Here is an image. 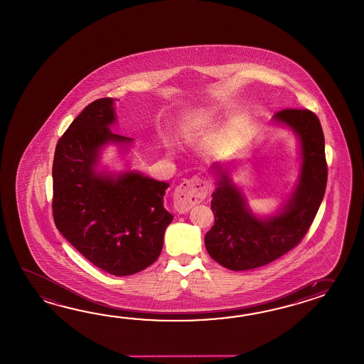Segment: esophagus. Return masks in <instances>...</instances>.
I'll return each instance as SVG.
<instances>
[{"instance_id":"obj_1","label":"esophagus","mask_w":364,"mask_h":364,"mask_svg":"<svg viewBox=\"0 0 364 364\" xmlns=\"http://www.w3.org/2000/svg\"><path fill=\"white\" fill-rule=\"evenodd\" d=\"M209 192V186L205 180L198 176L184 180L180 186L175 189L173 202L175 209L178 213H186L193 208L196 203L201 202Z\"/></svg>"}]
</instances>
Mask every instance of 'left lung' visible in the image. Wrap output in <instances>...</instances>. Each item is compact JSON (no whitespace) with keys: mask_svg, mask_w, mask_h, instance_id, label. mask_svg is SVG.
I'll return each mask as SVG.
<instances>
[{"mask_svg":"<svg viewBox=\"0 0 364 364\" xmlns=\"http://www.w3.org/2000/svg\"><path fill=\"white\" fill-rule=\"evenodd\" d=\"M274 120L298 133L303 155L299 184L282 213L256 218L226 173L211 194L215 219L205 235V245L211 259L235 272L264 267L295 248L307 234L325 193L328 164L318 117L309 109L284 108L275 113Z\"/></svg>","mask_w":364,"mask_h":364,"instance_id":"obj_1","label":"left lung"}]
</instances>
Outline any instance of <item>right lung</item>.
Listing matches in <instances>:
<instances>
[{"label": "right lung", "instance_id": "obj_1", "mask_svg": "<svg viewBox=\"0 0 364 364\" xmlns=\"http://www.w3.org/2000/svg\"><path fill=\"white\" fill-rule=\"evenodd\" d=\"M111 97L90 103L58 139L53 158L52 211L58 231L95 267L130 275L159 257L173 217L163 208L167 183L128 172L95 173L99 149L130 138L113 134Z\"/></svg>", "mask_w": 364, "mask_h": 364}]
</instances>
